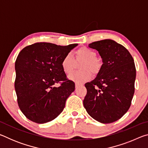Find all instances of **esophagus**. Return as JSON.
<instances>
[{"label": "esophagus", "instance_id": "esophagus-1", "mask_svg": "<svg viewBox=\"0 0 148 148\" xmlns=\"http://www.w3.org/2000/svg\"><path fill=\"white\" fill-rule=\"evenodd\" d=\"M75 86H76V87H79V86H82V84L76 83V84H75Z\"/></svg>", "mask_w": 148, "mask_h": 148}]
</instances>
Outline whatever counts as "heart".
<instances>
[{
  "label": "heart",
  "mask_w": 148,
  "mask_h": 148,
  "mask_svg": "<svg viewBox=\"0 0 148 148\" xmlns=\"http://www.w3.org/2000/svg\"><path fill=\"white\" fill-rule=\"evenodd\" d=\"M97 58L96 52L86 47H82L76 51V60L77 62L84 61L80 69L83 70L80 72H75L69 76V78L76 83L82 84L89 81L91 78L92 71L96 74L99 72L101 64ZM75 60L71 53L64 56L61 61V67L65 74L69 75L74 71Z\"/></svg>",
  "instance_id": "1"
}]
</instances>
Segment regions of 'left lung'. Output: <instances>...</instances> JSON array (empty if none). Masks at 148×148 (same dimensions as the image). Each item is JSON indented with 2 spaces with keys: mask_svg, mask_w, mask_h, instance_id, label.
<instances>
[{
  "mask_svg": "<svg viewBox=\"0 0 148 148\" xmlns=\"http://www.w3.org/2000/svg\"><path fill=\"white\" fill-rule=\"evenodd\" d=\"M89 47L99 51L103 64L97 77L85 84L84 106L94 119L110 123L131 106L136 79L134 59L123 46L112 40L92 42Z\"/></svg>",
  "mask_w": 148,
  "mask_h": 148,
  "instance_id": "8db88e82",
  "label": "left lung"
}]
</instances>
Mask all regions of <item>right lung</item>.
<instances>
[{
  "label": "right lung",
  "mask_w": 148,
  "mask_h": 148,
  "mask_svg": "<svg viewBox=\"0 0 148 148\" xmlns=\"http://www.w3.org/2000/svg\"><path fill=\"white\" fill-rule=\"evenodd\" d=\"M77 44L61 46L38 42L19 52L15 62V90L20 110L37 123L51 121L63 110L75 84L61 67L64 56ZM60 83L59 87L54 86Z\"/></svg>",
  "instance_id": "1"
}]
</instances>
